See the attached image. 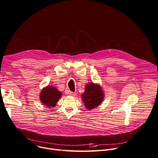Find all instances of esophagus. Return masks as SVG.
I'll list each match as a JSON object with an SVG mask.
<instances>
[{
	"mask_svg": "<svg viewBox=\"0 0 158 158\" xmlns=\"http://www.w3.org/2000/svg\"><path fill=\"white\" fill-rule=\"evenodd\" d=\"M69 94L71 97H75L76 95V93H73V92H69Z\"/></svg>",
	"mask_w": 158,
	"mask_h": 158,
	"instance_id": "1",
	"label": "esophagus"
}]
</instances>
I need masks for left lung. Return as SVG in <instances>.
I'll list each match as a JSON object with an SVG mask.
<instances>
[{
	"label": "left lung",
	"instance_id": "left-lung-1",
	"mask_svg": "<svg viewBox=\"0 0 158 158\" xmlns=\"http://www.w3.org/2000/svg\"><path fill=\"white\" fill-rule=\"evenodd\" d=\"M81 95L85 107L88 110H92L102 103L105 94L99 84L92 82L86 85L85 92Z\"/></svg>",
	"mask_w": 158,
	"mask_h": 158
}]
</instances>
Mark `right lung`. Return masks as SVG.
<instances>
[{
    "instance_id": "1",
    "label": "right lung",
    "mask_w": 158,
    "mask_h": 158,
    "mask_svg": "<svg viewBox=\"0 0 158 158\" xmlns=\"http://www.w3.org/2000/svg\"><path fill=\"white\" fill-rule=\"evenodd\" d=\"M61 92L54 86H48L43 88L40 93V100L43 106L48 108H54L61 97Z\"/></svg>"
}]
</instances>
